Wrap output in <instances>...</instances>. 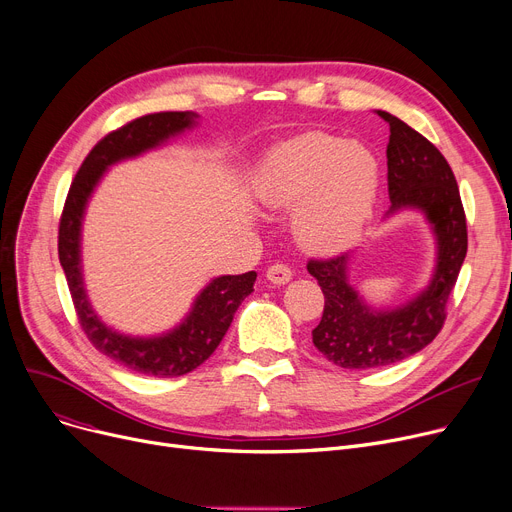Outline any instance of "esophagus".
<instances>
[{"mask_svg": "<svg viewBox=\"0 0 512 512\" xmlns=\"http://www.w3.org/2000/svg\"><path fill=\"white\" fill-rule=\"evenodd\" d=\"M265 278L270 280V282H274V284H278V286H282V284L290 282V278H292V270H290V267H288L286 263H280V261H278V263H274V265L267 267Z\"/></svg>", "mask_w": 512, "mask_h": 512, "instance_id": "34e87169", "label": "esophagus"}]
</instances>
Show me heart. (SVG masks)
<instances>
[{
	"mask_svg": "<svg viewBox=\"0 0 512 512\" xmlns=\"http://www.w3.org/2000/svg\"><path fill=\"white\" fill-rule=\"evenodd\" d=\"M378 159L361 145L328 134H303L267 153L255 174V197L292 213L301 247L336 253L363 232L378 197Z\"/></svg>",
	"mask_w": 512,
	"mask_h": 512,
	"instance_id": "1",
	"label": "heart"
}]
</instances>
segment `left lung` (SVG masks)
I'll list each match as a JSON object with an SVG mask.
<instances>
[{"label": "left lung", "instance_id": "8db88e82", "mask_svg": "<svg viewBox=\"0 0 512 512\" xmlns=\"http://www.w3.org/2000/svg\"><path fill=\"white\" fill-rule=\"evenodd\" d=\"M378 114L390 124L388 213L402 207L425 213L438 238V265L417 299L394 311H373L346 280V255L307 261L326 299L313 344L344 369L392 365L432 342L444 326L448 297L467 255V218L446 157L409 124L382 110Z\"/></svg>", "mask_w": 512, "mask_h": 512}]
</instances>
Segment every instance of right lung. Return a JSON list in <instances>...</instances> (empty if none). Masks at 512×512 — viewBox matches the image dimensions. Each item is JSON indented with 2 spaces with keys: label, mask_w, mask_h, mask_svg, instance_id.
Segmentation results:
<instances>
[{
  "label": "right lung",
  "mask_w": 512,
  "mask_h": 512,
  "mask_svg": "<svg viewBox=\"0 0 512 512\" xmlns=\"http://www.w3.org/2000/svg\"><path fill=\"white\" fill-rule=\"evenodd\" d=\"M193 122L195 114L191 112H157L105 134L80 164L60 218L58 253L80 328L101 355L114 359L130 371L155 375V378H178V375L197 369L213 355L228 332L238 305L253 292L257 274L247 272L240 276L215 278L199 294L191 315L182 321V326L166 336H122L105 328L87 301L78 255L80 220H83L87 199L107 166L157 147Z\"/></svg>",
  "instance_id": "obj_1"
}]
</instances>
